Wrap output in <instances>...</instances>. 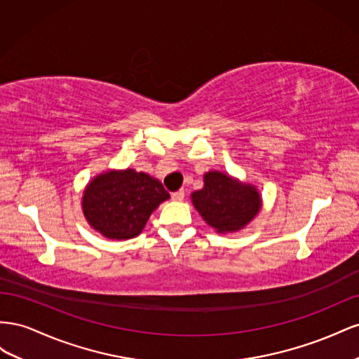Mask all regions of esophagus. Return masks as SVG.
<instances>
[{
    "label": "esophagus",
    "mask_w": 359,
    "mask_h": 359,
    "mask_svg": "<svg viewBox=\"0 0 359 359\" xmlns=\"http://www.w3.org/2000/svg\"><path fill=\"white\" fill-rule=\"evenodd\" d=\"M171 198H172L174 201H182L183 198H185V191L180 189V191L172 192V194H171Z\"/></svg>",
    "instance_id": "34e87169"
}]
</instances>
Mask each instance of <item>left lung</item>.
Returning <instances> with one entry per match:
<instances>
[{"label": "left lung", "instance_id": "1", "mask_svg": "<svg viewBox=\"0 0 359 359\" xmlns=\"http://www.w3.org/2000/svg\"><path fill=\"white\" fill-rule=\"evenodd\" d=\"M204 185L191 194L194 208L219 234L247 227L262 209V196L251 183L241 182L227 172L208 171Z\"/></svg>", "mask_w": 359, "mask_h": 359}]
</instances>
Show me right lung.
<instances>
[{
  "label": "right lung",
  "instance_id": "right-lung-1",
  "mask_svg": "<svg viewBox=\"0 0 359 359\" xmlns=\"http://www.w3.org/2000/svg\"><path fill=\"white\" fill-rule=\"evenodd\" d=\"M170 198L162 183L147 172L108 170L91 179L81 206L88 225L107 239L138 236L161 203Z\"/></svg>",
  "mask_w": 359,
  "mask_h": 359
}]
</instances>
